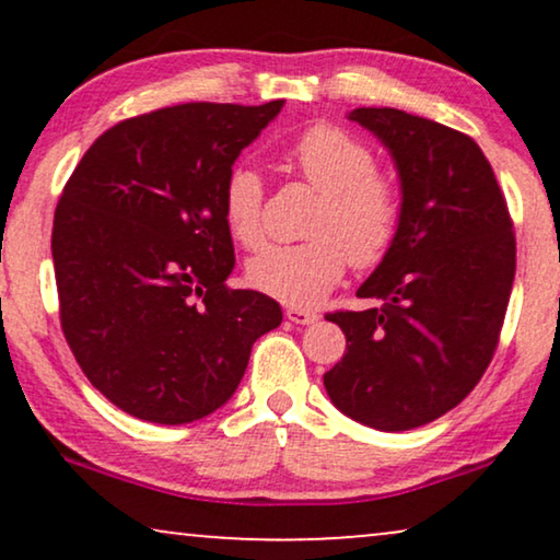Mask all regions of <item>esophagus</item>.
Returning a JSON list of instances; mask_svg holds the SVG:
<instances>
[{
  "mask_svg": "<svg viewBox=\"0 0 560 560\" xmlns=\"http://www.w3.org/2000/svg\"><path fill=\"white\" fill-rule=\"evenodd\" d=\"M285 318L293 320L295 326H311V324H316V320H318V313L305 311V308H288Z\"/></svg>",
  "mask_w": 560,
  "mask_h": 560,
  "instance_id": "obj_1",
  "label": "esophagus"
}]
</instances>
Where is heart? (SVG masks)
<instances>
[{
	"label": "heart",
	"instance_id": "1",
	"mask_svg": "<svg viewBox=\"0 0 560 560\" xmlns=\"http://www.w3.org/2000/svg\"><path fill=\"white\" fill-rule=\"evenodd\" d=\"M285 160L320 190L308 224L313 240L267 247L252 259L247 275L275 301L308 308L339 285L349 262L374 267L387 257L400 232L402 196L393 175L374 167V152L328 121L303 129ZM221 209L236 242L249 249L265 242V183L257 167L242 163L229 171Z\"/></svg>",
	"mask_w": 560,
	"mask_h": 560
}]
</instances>
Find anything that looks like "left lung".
<instances>
[{"instance_id": "obj_1", "label": "left lung", "mask_w": 560, "mask_h": 560, "mask_svg": "<svg viewBox=\"0 0 560 560\" xmlns=\"http://www.w3.org/2000/svg\"><path fill=\"white\" fill-rule=\"evenodd\" d=\"M395 160L402 190L393 249L357 290L380 308L336 311L347 354L324 374L343 416L410 431L456 408L492 362L515 280V232L479 144L389 106L349 114Z\"/></svg>"}]
</instances>
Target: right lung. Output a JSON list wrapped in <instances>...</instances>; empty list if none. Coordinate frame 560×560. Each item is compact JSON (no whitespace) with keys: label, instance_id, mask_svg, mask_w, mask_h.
Listing matches in <instances>:
<instances>
[{"label":"right lung","instance_id":"right-lung-1","mask_svg":"<svg viewBox=\"0 0 560 560\" xmlns=\"http://www.w3.org/2000/svg\"><path fill=\"white\" fill-rule=\"evenodd\" d=\"M262 106L178 104L98 137L52 221L60 326L106 400L160 425L219 410L280 303L232 290L221 194L234 160L278 117Z\"/></svg>","mask_w":560,"mask_h":560}]
</instances>
